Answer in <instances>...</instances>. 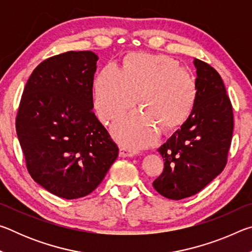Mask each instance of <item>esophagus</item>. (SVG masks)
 <instances>
[{
    "instance_id": "obj_1",
    "label": "esophagus",
    "mask_w": 252,
    "mask_h": 252,
    "mask_svg": "<svg viewBox=\"0 0 252 252\" xmlns=\"http://www.w3.org/2000/svg\"><path fill=\"white\" fill-rule=\"evenodd\" d=\"M136 153V151L132 150V149H129L126 147H120V150H119V156L122 158H126V157H133Z\"/></svg>"
}]
</instances>
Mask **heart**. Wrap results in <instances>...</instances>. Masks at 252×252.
<instances>
[{"instance_id":"b5f03b06","label":"heart","mask_w":252,"mask_h":252,"mask_svg":"<svg viewBox=\"0 0 252 252\" xmlns=\"http://www.w3.org/2000/svg\"><path fill=\"white\" fill-rule=\"evenodd\" d=\"M136 111L112 126V134L127 148L148 146L158 131L168 134L185 125L198 100L192 75L164 54L129 53L121 71L104 66L93 82V106L102 122L114 121L135 103Z\"/></svg>"}]
</instances>
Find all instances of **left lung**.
<instances>
[{"instance_id": "8db88e82", "label": "left lung", "mask_w": 252, "mask_h": 252, "mask_svg": "<svg viewBox=\"0 0 252 252\" xmlns=\"http://www.w3.org/2000/svg\"><path fill=\"white\" fill-rule=\"evenodd\" d=\"M198 100L191 117L158 149L163 171L153 181L161 195L181 200L201 191L227 164L233 131L232 105L220 74L194 59Z\"/></svg>"}]
</instances>
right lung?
<instances>
[{
    "label": "right lung",
    "instance_id": "add662e5",
    "mask_svg": "<svg viewBox=\"0 0 252 252\" xmlns=\"http://www.w3.org/2000/svg\"><path fill=\"white\" fill-rule=\"evenodd\" d=\"M97 55L70 51L44 60L21 97L16 133L34 181L64 199L90 194L119 148L93 112Z\"/></svg>",
    "mask_w": 252,
    "mask_h": 252
}]
</instances>
